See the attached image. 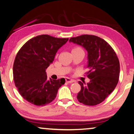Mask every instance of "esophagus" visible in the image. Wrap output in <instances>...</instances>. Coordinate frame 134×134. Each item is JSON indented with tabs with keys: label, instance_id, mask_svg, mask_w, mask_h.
<instances>
[{
	"label": "esophagus",
	"instance_id": "1",
	"mask_svg": "<svg viewBox=\"0 0 134 134\" xmlns=\"http://www.w3.org/2000/svg\"><path fill=\"white\" fill-rule=\"evenodd\" d=\"M65 81L67 82V83H74L75 81L74 80L70 79V78L67 77V78H65Z\"/></svg>",
	"mask_w": 134,
	"mask_h": 134
}]
</instances>
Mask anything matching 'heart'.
I'll use <instances>...</instances> for the list:
<instances>
[{
	"mask_svg": "<svg viewBox=\"0 0 134 134\" xmlns=\"http://www.w3.org/2000/svg\"><path fill=\"white\" fill-rule=\"evenodd\" d=\"M80 49V48H75L74 49Z\"/></svg>",
	"mask_w": 134,
	"mask_h": 134,
	"instance_id": "obj_1",
	"label": "heart"
}]
</instances>
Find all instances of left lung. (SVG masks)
I'll return each instance as SVG.
<instances>
[{
    "label": "left lung",
    "instance_id": "8db88e82",
    "mask_svg": "<svg viewBox=\"0 0 134 134\" xmlns=\"http://www.w3.org/2000/svg\"><path fill=\"white\" fill-rule=\"evenodd\" d=\"M69 42L83 47L88 52L87 73L90 81H79L81 91L77 99L86 105L101 103L113 91L119 80V62L113 49L103 39L91 35L72 37Z\"/></svg>",
    "mask_w": 134,
    "mask_h": 134
}]
</instances>
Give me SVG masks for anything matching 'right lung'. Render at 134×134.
<instances>
[{"label": "right lung", "instance_id": "add662e5", "mask_svg": "<svg viewBox=\"0 0 134 134\" xmlns=\"http://www.w3.org/2000/svg\"><path fill=\"white\" fill-rule=\"evenodd\" d=\"M69 38L41 35L27 41L17 53L13 74L21 96L35 105H44L56 97L65 79L48 80L46 69L54 60L58 49Z\"/></svg>", "mask_w": 134, "mask_h": 134}]
</instances>
